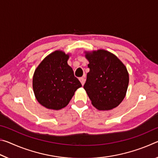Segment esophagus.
Masks as SVG:
<instances>
[{
  "label": "esophagus",
  "instance_id": "esophagus-1",
  "mask_svg": "<svg viewBox=\"0 0 158 158\" xmlns=\"http://www.w3.org/2000/svg\"><path fill=\"white\" fill-rule=\"evenodd\" d=\"M79 81H80V82L81 83V84H82V85H84V83H85V79L84 78V77H81V78H79Z\"/></svg>",
  "mask_w": 158,
  "mask_h": 158
}]
</instances>
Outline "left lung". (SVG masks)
I'll list each match as a JSON object with an SVG mask.
<instances>
[{"label": "left lung", "mask_w": 158, "mask_h": 158, "mask_svg": "<svg viewBox=\"0 0 158 158\" xmlns=\"http://www.w3.org/2000/svg\"><path fill=\"white\" fill-rule=\"evenodd\" d=\"M90 69L84 89L98 110L118 106L126 95L129 74L126 67L113 53L104 49L85 52Z\"/></svg>", "instance_id": "8db88e82"}]
</instances>
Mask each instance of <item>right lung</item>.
<instances>
[{
  "mask_svg": "<svg viewBox=\"0 0 158 158\" xmlns=\"http://www.w3.org/2000/svg\"><path fill=\"white\" fill-rule=\"evenodd\" d=\"M69 54L58 50L50 53L37 66L33 89L38 102L44 107L59 110L68 105L74 92L81 86L68 64Z\"/></svg>",
  "mask_w": 158,
  "mask_h": 158,
  "instance_id": "add662e5",
  "label": "right lung"
}]
</instances>
